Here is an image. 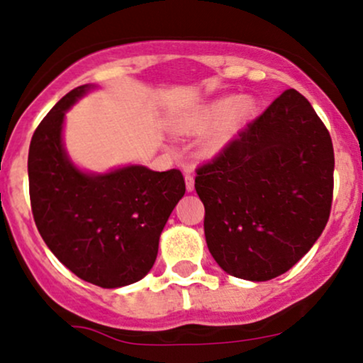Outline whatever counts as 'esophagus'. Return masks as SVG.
<instances>
[{"label":"esophagus","mask_w":363,"mask_h":363,"mask_svg":"<svg viewBox=\"0 0 363 363\" xmlns=\"http://www.w3.org/2000/svg\"><path fill=\"white\" fill-rule=\"evenodd\" d=\"M184 179H186V189L193 191L194 189V179H193V170H191V167H187L184 170Z\"/></svg>","instance_id":"1"}]
</instances>
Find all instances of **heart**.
<instances>
[{"mask_svg":"<svg viewBox=\"0 0 363 363\" xmlns=\"http://www.w3.org/2000/svg\"><path fill=\"white\" fill-rule=\"evenodd\" d=\"M254 112L256 106L252 99L225 97L187 112L177 121L176 129L182 135L194 136L201 135L211 127L199 143V152L203 155H213L252 119Z\"/></svg>","mask_w":363,"mask_h":363,"instance_id":"b5f03b06","label":"heart"}]
</instances>
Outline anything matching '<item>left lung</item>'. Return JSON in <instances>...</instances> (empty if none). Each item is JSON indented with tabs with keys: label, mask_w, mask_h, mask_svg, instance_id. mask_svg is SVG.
Here are the masks:
<instances>
[{
	"label": "left lung",
	"mask_w": 363,
	"mask_h": 363,
	"mask_svg": "<svg viewBox=\"0 0 363 363\" xmlns=\"http://www.w3.org/2000/svg\"><path fill=\"white\" fill-rule=\"evenodd\" d=\"M335 152L297 90H285L196 170L208 249L223 272L266 281L289 272L326 227Z\"/></svg>",
	"instance_id": "1"
}]
</instances>
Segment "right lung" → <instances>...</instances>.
Masks as SVG:
<instances>
[{
    "mask_svg": "<svg viewBox=\"0 0 363 363\" xmlns=\"http://www.w3.org/2000/svg\"><path fill=\"white\" fill-rule=\"evenodd\" d=\"M90 89L66 94L37 126L28 148L30 205L37 230L69 272L102 289H119L152 269L186 184L177 169H78L62 145V124L66 111Z\"/></svg>",
    "mask_w": 363,
    "mask_h": 363,
    "instance_id": "add662e5",
    "label": "right lung"
}]
</instances>
